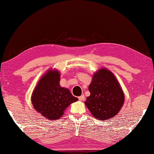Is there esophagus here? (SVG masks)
I'll return each mask as SVG.
<instances>
[{"instance_id": "esophagus-1", "label": "esophagus", "mask_w": 154, "mask_h": 154, "mask_svg": "<svg viewBox=\"0 0 154 154\" xmlns=\"http://www.w3.org/2000/svg\"><path fill=\"white\" fill-rule=\"evenodd\" d=\"M85 95H81V96L79 97V99L80 101H83V100H85Z\"/></svg>"}]
</instances>
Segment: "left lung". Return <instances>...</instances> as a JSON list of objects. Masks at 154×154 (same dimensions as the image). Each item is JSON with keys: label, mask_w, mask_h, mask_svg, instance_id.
Masks as SVG:
<instances>
[{"label": "left lung", "mask_w": 154, "mask_h": 154, "mask_svg": "<svg viewBox=\"0 0 154 154\" xmlns=\"http://www.w3.org/2000/svg\"><path fill=\"white\" fill-rule=\"evenodd\" d=\"M91 95L85 105L95 118L107 120L116 115L125 101V96L114 75L101 69L93 75L88 87Z\"/></svg>", "instance_id": "1"}]
</instances>
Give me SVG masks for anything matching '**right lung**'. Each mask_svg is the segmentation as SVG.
<instances>
[{
    "label": "right lung",
    "instance_id": "1",
    "mask_svg": "<svg viewBox=\"0 0 154 154\" xmlns=\"http://www.w3.org/2000/svg\"><path fill=\"white\" fill-rule=\"evenodd\" d=\"M59 73L48 71L41 78L32 96L34 109L49 120L59 119L63 111L78 98L59 85Z\"/></svg>",
    "mask_w": 154,
    "mask_h": 154
}]
</instances>
